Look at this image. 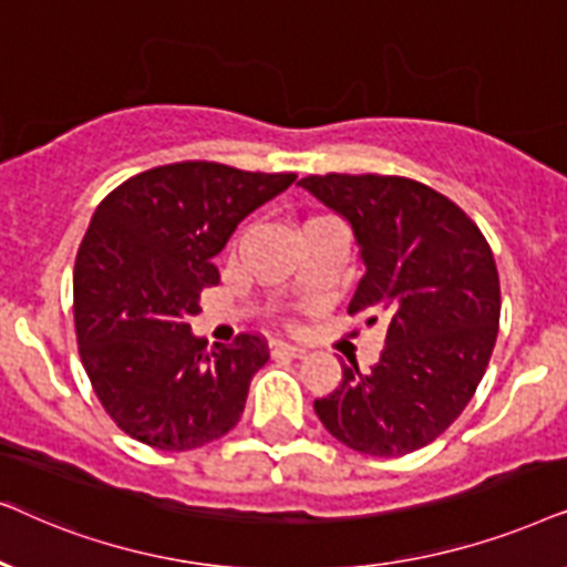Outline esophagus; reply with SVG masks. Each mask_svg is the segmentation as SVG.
I'll return each instance as SVG.
<instances>
[{
	"label": "esophagus",
	"mask_w": 567,
	"mask_h": 567,
	"mask_svg": "<svg viewBox=\"0 0 567 567\" xmlns=\"http://www.w3.org/2000/svg\"><path fill=\"white\" fill-rule=\"evenodd\" d=\"M271 347V354H275V358H279V354H285V358H303L306 354V350L303 347H298V344H290V342H271L269 344Z\"/></svg>",
	"instance_id": "34e87169"
}]
</instances>
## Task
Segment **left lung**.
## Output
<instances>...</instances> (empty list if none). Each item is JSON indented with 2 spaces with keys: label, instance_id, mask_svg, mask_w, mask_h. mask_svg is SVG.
<instances>
[{
  "label": "left lung",
  "instance_id": "left-lung-1",
  "mask_svg": "<svg viewBox=\"0 0 567 567\" xmlns=\"http://www.w3.org/2000/svg\"><path fill=\"white\" fill-rule=\"evenodd\" d=\"M300 186L352 225L365 264L350 313L386 321L381 360L313 410L337 441L368 456L412 454L477 391L501 323V279L462 207L420 181L379 173L306 176Z\"/></svg>",
  "mask_w": 567,
  "mask_h": 567
}]
</instances>
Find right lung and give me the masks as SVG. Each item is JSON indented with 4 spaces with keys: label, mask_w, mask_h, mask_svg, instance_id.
I'll return each mask as SVG.
<instances>
[{
    "label": "right lung",
    "mask_w": 567,
    "mask_h": 567,
    "mask_svg": "<svg viewBox=\"0 0 567 567\" xmlns=\"http://www.w3.org/2000/svg\"><path fill=\"white\" fill-rule=\"evenodd\" d=\"M296 178L186 161L137 173L97 205L74 261V329L103 410L134 441L192 451L236 427L267 339L207 350L188 319L220 282L213 259L238 223Z\"/></svg>",
    "instance_id": "obj_1"
}]
</instances>
